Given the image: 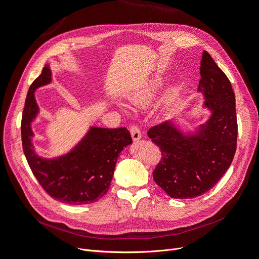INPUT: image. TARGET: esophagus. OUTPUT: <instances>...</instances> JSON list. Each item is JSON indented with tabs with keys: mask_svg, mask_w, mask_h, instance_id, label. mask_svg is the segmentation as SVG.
Returning a JSON list of instances; mask_svg holds the SVG:
<instances>
[{
	"mask_svg": "<svg viewBox=\"0 0 259 259\" xmlns=\"http://www.w3.org/2000/svg\"><path fill=\"white\" fill-rule=\"evenodd\" d=\"M130 131H131V135H132L133 140H135V142H136V140H139L140 138H142V132H140V130L138 128L137 125H135V124L131 125Z\"/></svg>",
	"mask_w": 259,
	"mask_h": 259,
	"instance_id": "1",
	"label": "esophagus"
}]
</instances>
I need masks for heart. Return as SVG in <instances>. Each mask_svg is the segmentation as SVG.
Instances as JSON below:
<instances>
[{
	"label": "heart",
	"mask_w": 259,
	"mask_h": 259,
	"mask_svg": "<svg viewBox=\"0 0 259 259\" xmlns=\"http://www.w3.org/2000/svg\"><path fill=\"white\" fill-rule=\"evenodd\" d=\"M164 85V79L161 76H154L152 79L147 81L145 84H143L140 88H138L136 91L133 92L130 96V100L133 104L137 106H144L150 103V101L154 98V96ZM178 88L171 91L170 99H174V97L177 95Z\"/></svg>",
	"instance_id": "1"
}]
</instances>
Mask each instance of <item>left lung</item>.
<instances>
[{"mask_svg":"<svg viewBox=\"0 0 259 259\" xmlns=\"http://www.w3.org/2000/svg\"><path fill=\"white\" fill-rule=\"evenodd\" d=\"M198 91L211 115L194 134L185 135L170 121L148 131L162 159L153 179L170 198L193 199L213 188L229 168L237 150L236 96L231 83L207 52H203Z\"/></svg>","mask_w":259,"mask_h":259,"instance_id":"left-lung-1","label":"left lung"}]
</instances>
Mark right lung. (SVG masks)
Returning a JSON list of instances; mask_svg holds the SVG:
<instances>
[{
    "mask_svg": "<svg viewBox=\"0 0 259 259\" xmlns=\"http://www.w3.org/2000/svg\"><path fill=\"white\" fill-rule=\"evenodd\" d=\"M52 81V71L46 65L31 84L21 119L23 153L38 184L55 200L72 205L98 201L110 188L117 158L132 144L125 127H91L73 150L56 159L38 156L31 143V122L38 112L34 92Z\"/></svg>",
    "mask_w": 259,
    "mask_h": 259,
    "instance_id": "add662e5",
    "label": "right lung"
}]
</instances>
